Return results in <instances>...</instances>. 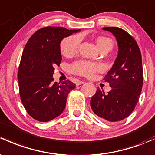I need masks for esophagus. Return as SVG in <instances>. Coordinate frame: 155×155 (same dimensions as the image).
Masks as SVG:
<instances>
[{
	"label": "esophagus",
	"mask_w": 155,
	"mask_h": 155,
	"mask_svg": "<svg viewBox=\"0 0 155 155\" xmlns=\"http://www.w3.org/2000/svg\"><path fill=\"white\" fill-rule=\"evenodd\" d=\"M84 82H82V81H78L77 82H76V85H81V84H84Z\"/></svg>",
	"instance_id": "1"
}]
</instances>
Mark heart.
Returning <instances> with one entry per match:
<instances>
[{
	"mask_svg": "<svg viewBox=\"0 0 155 155\" xmlns=\"http://www.w3.org/2000/svg\"><path fill=\"white\" fill-rule=\"evenodd\" d=\"M82 41L80 35H75L67 37L61 41L60 48L62 55L66 57L72 56L78 51ZM97 47L100 50L104 49L111 50L114 46L112 39L105 36H99L96 39ZM103 66L98 63H92L86 61H78L71 65V71L75 74L91 77L95 73L102 71Z\"/></svg>",
	"mask_w": 155,
	"mask_h": 155,
	"instance_id": "obj_1",
	"label": "heart"
}]
</instances>
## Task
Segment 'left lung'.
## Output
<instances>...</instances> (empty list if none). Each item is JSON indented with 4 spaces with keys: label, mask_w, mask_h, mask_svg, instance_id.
Instances as JSON below:
<instances>
[{
    "label": "left lung",
    "mask_w": 155,
    "mask_h": 155,
    "mask_svg": "<svg viewBox=\"0 0 155 155\" xmlns=\"http://www.w3.org/2000/svg\"><path fill=\"white\" fill-rule=\"evenodd\" d=\"M102 29L115 36L118 54L104 78L111 90L105 94L97 89L91 99V107L98 117L116 123L129 116L139 100L143 82L142 57L136 41L128 32L118 27Z\"/></svg>",
    "instance_id": "obj_1"
}]
</instances>
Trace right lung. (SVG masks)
Returning <instances> with one entry per match:
<instances>
[{
    "label": "right lung",
    "instance_id": "obj_1",
    "mask_svg": "<svg viewBox=\"0 0 155 155\" xmlns=\"http://www.w3.org/2000/svg\"><path fill=\"white\" fill-rule=\"evenodd\" d=\"M80 32L47 27L35 32L24 48L18 73L21 99L27 113L39 122H48L64 111L71 81L53 82L55 67L61 59L60 44L64 37Z\"/></svg>",
    "mask_w": 155,
    "mask_h": 155
}]
</instances>
